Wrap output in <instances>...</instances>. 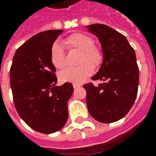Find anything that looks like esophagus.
Listing matches in <instances>:
<instances>
[{
  "label": "esophagus",
  "mask_w": 156,
  "mask_h": 156,
  "mask_svg": "<svg viewBox=\"0 0 156 156\" xmlns=\"http://www.w3.org/2000/svg\"><path fill=\"white\" fill-rule=\"evenodd\" d=\"M80 87H81V86H80V85L79 84H73V88H75V89H76V88H80Z\"/></svg>",
  "instance_id": "1"
}]
</instances>
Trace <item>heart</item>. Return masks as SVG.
<instances>
[{"label":"heart","mask_w":156,"mask_h":156,"mask_svg":"<svg viewBox=\"0 0 156 156\" xmlns=\"http://www.w3.org/2000/svg\"><path fill=\"white\" fill-rule=\"evenodd\" d=\"M63 43L69 50L80 52L77 68H69L60 73V80L63 83L79 84L89 77L94 68H98L103 62L104 56L101 49L94 45V40L83 33H73L64 39ZM51 61L56 68L62 69L66 66L63 48L55 42L51 48Z\"/></svg>","instance_id":"1"}]
</instances>
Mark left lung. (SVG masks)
<instances>
[{
  "label": "left lung",
  "mask_w": 156,
  "mask_h": 156,
  "mask_svg": "<svg viewBox=\"0 0 156 156\" xmlns=\"http://www.w3.org/2000/svg\"><path fill=\"white\" fill-rule=\"evenodd\" d=\"M98 38L104 56L93 80L103 83L83 85L89 114L96 120L108 124L119 120L134 105L139 86V68L134 48L126 37L103 24L86 27Z\"/></svg>",
  "instance_id": "1"
}]
</instances>
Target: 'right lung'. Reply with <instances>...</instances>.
<instances>
[{"mask_svg": "<svg viewBox=\"0 0 156 156\" xmlns=\"http://www.w3.org/2000/svg\"><path fill=\"white\" fill-rule=\"evenodd\" d=\"M62 30L39 32L16 50L10 70L16 109L32 129L51 134L68 120V102L73 93L70 83L56 86L51 48Z\"/></svg>", "mask_w": 156, "mask_h": 156, "instance_id": "add662e5", "label": "right lung"}]
</instances>
